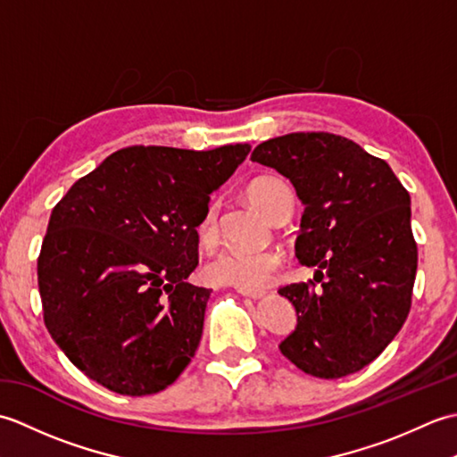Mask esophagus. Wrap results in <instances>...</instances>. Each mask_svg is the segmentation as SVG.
Wrapping results in <instances>:
<instances>
[{
    "label": "esophagus",
    "instance_id": "34e87169",
    "mask_svg": "<svg viewBox=\"0 0 457 457\" xmlns=\"http://www.w3.org/2000/svg\"><path fill=\"white\" fill-rule=\"evenodd\" d=\"M239 295L249 296V298H261L265 295V290H244V288H237Z\"/></svg>",
    "mask_w": 457,
    "mask_h": 457
}]
</instances>
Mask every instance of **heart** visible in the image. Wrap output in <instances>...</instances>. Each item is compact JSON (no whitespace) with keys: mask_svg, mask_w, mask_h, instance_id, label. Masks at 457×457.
<instances>
[{"mask_svg":"<svg viewBox=\"0 0 457 457\" xmlns=\"http://www.w3.org/2000/svg\"><path fill=\"white\" fill-rule=\"evenodd\" d=\"M290 192L287 182L277 177H259L247 187V196L255 206L269 216L280 194ZM216 208L208 206L198 223V237L202 244H213L216 239ZM280 267V253L275 249H247L228 245L220 249L206 263V277L216 285H226L244 290H261L270 285Z\"/></svg>","mask_w":457,"mask_h":457,"instance_id":"heart-1","label":"heart"}]
</instances>
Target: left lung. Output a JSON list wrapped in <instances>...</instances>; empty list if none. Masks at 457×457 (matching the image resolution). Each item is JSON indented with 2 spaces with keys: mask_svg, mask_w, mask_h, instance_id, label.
I'll return each mask as SVG.
<instances>
[{
  "mask_svg": "<svg viewBox=\"0 0 457 457\" xmlns=\"http://www.w3.org/2000/svg\"><path fill=\"white\" fill-rule=\"evenodd\" d=\"M251 161L283 174L304 213L295 253L314 280L278 290L296 328L278 349L304 373L352 375L399 334L411 310L419 249L411 196L389 164L332 133H288Z\"/></svg>",
  "mask_w": 457,
  "mask_h": 457,
  "instance_id": "obj_1",
  "label": "left lung"
}]
</instances>
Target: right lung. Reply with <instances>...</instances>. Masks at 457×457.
I'll use <instances>...</instances> for the list:
<instances>
[{"mask_svg":"<svg viewBox=\"0 0 457 457\" xmlns=\"http://www.w3.org/2000/svg\"><path fill=\"white\" fill-rule=\"evenodd\" d=\"M249 151L121 149L53 208L37 263L45 326L92 381L143 396L187 369L212 293L187 283L196 228Z\"/></svg>","mask_w":457,"mask_h":457,"instance_id":"1","label":"right lung"}]
</instances>
